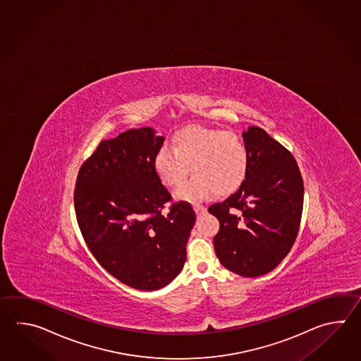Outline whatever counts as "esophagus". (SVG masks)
I'll use <instances>...</instances> for the list:
<instances>
[{
    "label": "esophagus",
    "instance_id": "esophagus-1",
    "mask_svg": "<svg viewBox=\"0 0 361 361\" xmlns=\"http://www.w3.org/2000/svg\"><path fill=\"white\" fill-rule=\"evenodd\" d=\"M193 210L196 212V214L201 215L204 214V213H207V207H202V205H199V204H195L193 205Z\"/></svg>",
    "mask_w": 361,
    "mask_h": 361
}]
</instances>
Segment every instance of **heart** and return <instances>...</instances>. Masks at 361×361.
<instances>
[{"label":"heart","instance_id":"1","mask_svg":"<svg viewBox=\"0 0 361 361\" xmlns=\"http://www.w3.org/2000/svg\"><path fill=\"white\" fill-rule=\"evenodd\" d=\"M249 151L232 131L190 125L171 135V149L161 147L154 157V170L165 187L177 188L190 169L195 176L176 193L177 199L200 201L214 192L236 191L249 171Z\"/></svg>","mask_w":361,"mask_h":361}]
</instances>
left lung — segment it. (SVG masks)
<instances>
[{
    "instance_id": "left-lung-1",
    "label": "left lung",
    "mask_w": 361,
    "mask_h": 361,
    "mask_svg": "<svg viewBox=\"0 0 361 361\" xmlns=\"http://www.w3.org/2000/svg\"><path fill=\"white\" fill-rule=\"evenodd\" d=\"M249 171L241 187L209 207L221 223L214 250L227 269L266 275L290 252L303 209V180L292 154L258 126L243 133Z\"/></svg>"
}]
</instances>
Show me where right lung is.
<instances>
[{"mask_svg": "<svg viewBox=\"0 0 361 361\" xmlns=\"http://www.w3.org/2000/svg\"><path fill=\"white\" fill-rule=\"evenodd\" d=\"M162 143L152 128L102 140L78 171L73 196L78 227L100 266L147 292L179 275L196 222L185 201L161 213L171 199L154 170Z\"/></svg>", "mask_w": 361, "mask_h": 361, "instance_id": "right-lung-1", "label": "right lung"}]
</instances>
